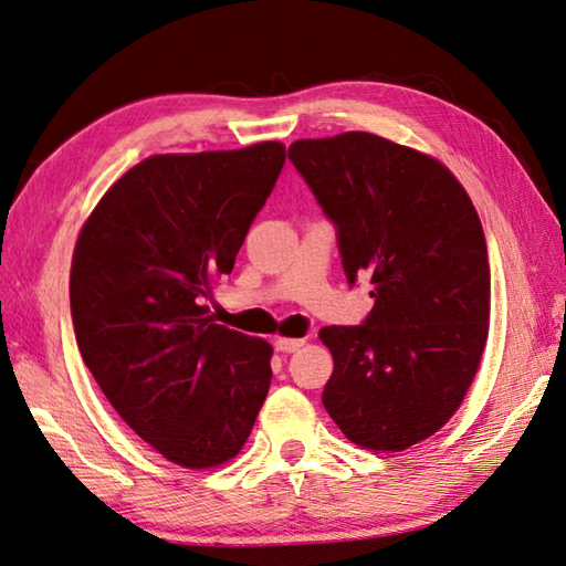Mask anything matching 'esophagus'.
Returning a JSON list of instances; mask_svg holds the SVG:
<instances>
[{
    "instance_id": "1",
    "label": "esophagus",
    "mask_w": 566,
    "mask_h": 566,
    "mask_svg": "<svg viewBox=\"0 0 566 566\" xmlns=\"http://www.w3.org/2000/svg\"><path fill=\"white\" fill-rule=\"evenodd\" d=\"M300 347H305V339H293V337H279L275 339V349L283 354H293Z\"/></svg>"
}]
</instances>
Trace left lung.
<instances>
[{"label":"left lung","mask_w":566,"mask_h":566,"mask_svg":"<svg viewBox=\"0 0 566 566\" xmlns=\"http://www.w3.org/2000/svg\"><path fill=\"white\" fill-rule=\"evenodd\" d=\"M300 176L339 229L349 283L371 279L359 327H325L322 402L347 440L402 452L459 410L489 339L491 269L481 219L440 160L368 132L297 138Z\"/></svg>","instance_id":"left-lung-1"}]
</instances>
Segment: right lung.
<instances>
[{
    "mask_svg": "<svg viewBox=\"0 0 566 566\" xmlns=\"http://www.w3.org/2000/svg\"><path fill=\"white\" fill-rule=\"evenodd\" d=\"M285 164L281 142L156 154L80 229L71 313L83 361L119 418L186 469L234 459L271 386L273 347L214 325L212 287Z\"/></svg>",
    "mask_w": 566,
    "mask_h": 566,
    "instance_id": "add662e5",
    "label": "right lung"
}]
</instances>
